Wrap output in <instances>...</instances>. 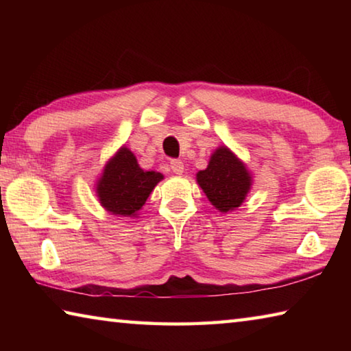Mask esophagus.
Returning <instances> with one entry per match:
<instances>
[{
  "mask_svg": "<svg viewBox=\"0 0 351 351\" xmlns=\"http://www.w3.org/2000/svg\"><path fill=\"white\" fill-rule=\"evenodd\" d=\"M170 169L175 175H182L184 173V164H182V161H180V159H173V161L170 162Z\"/></svg>",
  "mask_w": 351,
  "mask_h": 351,
  "instance_id": "34e87169",
  "label": "esophagus"
}]
</instances>
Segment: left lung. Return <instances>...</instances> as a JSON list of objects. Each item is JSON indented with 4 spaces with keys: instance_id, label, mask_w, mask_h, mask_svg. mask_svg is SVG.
Wrapping results in <instances>:
<instances>
[{
    "instance_id": "obj_1",
    "label": "left lung",
    "mask_w": 351,
    "mask_h": 351,
    "mask_svg": "<svg viewBox=\"0 0 351 351\" xmlns=\"http://www.w3.org/2000/svg\"><path fill=\"white\" fill-rule=\"evenodd\" d=\"M197 181L212 206L219 212L240 207L252 186V176L228 147H218L206 170H199Z\"/></svg>"
}]
</instances>
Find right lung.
Returning a JSON list of instances; mask_svg holds the SVG:
<instances>
[{
	"mask_svg": "<svg viewBox=\"0 0 351 351\" xmlns=\"http://www.w3.org/2000/svg\"><path fill=\"white\" fill-rule=\"evenodd\" d=\"M161 180L159 171L142 170L133 152L123 145L104 167L96 184L97 198L111 215L136 217Z\"/></svg>",
	"mask_w": 351,
	"mask_h": 351,
	"instance_id": "right-lung-1",
	"label": "right lung"
}]
</instances>
